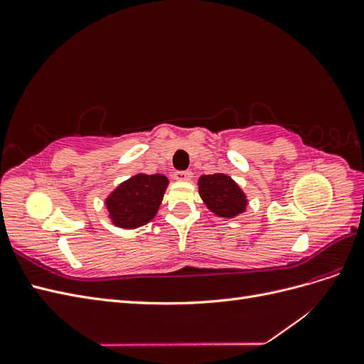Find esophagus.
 I'll return each mask as SVG.
<instances>
[{
	"mask_svg": "<svg viewBox=\"0 0 364 364\" xmlns=\"http://www.w3.org/2000/svg\"><path fill=\"white\" fill-rule=\"evenodd\" d=\"M193 178V173L191 171H176L174 173V179L179 181V182H188Z\"/></svg>",
	"mask_w": 364,
	"mask_h": 364,
	"instance_id": "34e87169",
	"label": "esophagus"
}]
</instances>
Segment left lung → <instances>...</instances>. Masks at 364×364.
<instances>
[{"label":"left lung","mask_w":364,"mask_h":364,"mask_svg":"<svg viewBox=\"0 0 364 364\" xmlns=\"http://www.w3.org/2000/svg\"><path fill=\"white\" fill-rule=\"evenodd\" d=\"M197 185L203 203L217 217L234 218L246 211L247 196L230 176L223 173L203 174Z\"/></svg>","instance_id":"1"}]
</instances>
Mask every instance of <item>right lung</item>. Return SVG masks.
<instances>
[{
	"label": "right lung",
	"instance_id": "1",
	"mask_svg": "<svg viewBox=\"0 0 364 364\" xmlns=\"http://www.w3.org/2000/svg\"><path fill=\"white\" fill-rule=\"evenodd\" d=\"M168 179L164 174L138 173L121 182L105 199L114 226L136 229L151 222L162 203Z\"/></svg>",
	"mask_w": 364,
	"mask_h": 364
}]
</instances>
